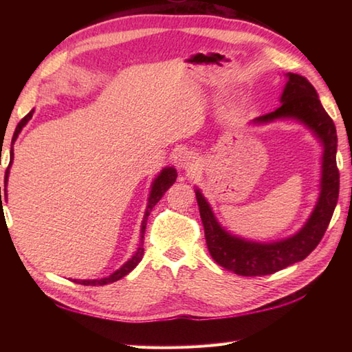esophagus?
Segmentation results:
<instances>
[{
  "label": "esophagus",
  "instance_id": "1",
  "mask_svg": "<svg viewBox=\"0 0 352 352\" xmlns=\"http://www.w3.org/2000/svg\"><path fill=\"white\" fill-rule=\"evenodd\" d=\"M178 164H180V168L183 170L193 172L198 168V157L190 151H186L180 155V159H178Z\"/></svg>",
  "mask_w": 352,
  "mask_h": 352
}]
</instances>
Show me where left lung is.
I'll return each instance as SVG.
<instances>
[{
	"instance_id": "obj_1",
	"label": "left lung",
	"mask_w": 352,
	"mask_h": 352,
	"mask_svg": "<svg viewBox=\"0 0 352 352\" xmlns=\"http://www.w3.org/2000/svg\"><path fill=\"white\" fill-rule=\"evenodd\" d=\"M286 86L280 96L281 106L271 113L252 119V125H265L278 119H295L313 133L322 145V166H320L319 198L307 222L295 234L274 242L250 241L231 234L223 228L212 210L206 197L197 188V203L204 226L206 243L212 258L219 266L237 275H269L301 261L316 248L331 221L339 198V169L336 163L338 133L333 119L328 116L319 101L316 89L310 81L286 74Z\"/></svg>"
}]
</instances>
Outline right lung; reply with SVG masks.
Instances as JSON below:
<instances>
[{
	"label": "right lung",
	"mask_w": 352,
	"mask_h": 352,
	"mask_svg": "<svg viewBox=\"0 0 352 352\" xmlns=\"http://www.w3.org/2000/svg\"><path fill=\"white\" fill-rule=\"evenodd\" d=\"M34 113V109L30 111L27 116H24L21 119V122L18 124L16 130L13 133V138H12V151H10V163L9 166L6 169V175H4V197L7 201V182H9V174H10V166H12V162H13V145H14V140L18 139L21 130L24 129L27 125V122L32 119ZM175 178H177V170L175 168L172 166H166L160 170V174L154 178V182L151 184V190H149V197H148V203H146V208H145V214H144V219H142L140 223V242L136 252L133 254V257L130 260H126L125 263L116 269L113 274H110L109 276H104V278H96V280H72L74 283H78V284H85V286H104V284H109V283H115L118 280H121L122 276H125L126 274H130L134 267H136L142 257H144V233H145V228H146V221H148V216L151 213L153 207L159 203L160 198L164 195V192L169 189V186H172L175 183ZM0 201H1V188H0Z\"/></svg>",
	"instance_id": "right-lung-1"
}]
</instances>
